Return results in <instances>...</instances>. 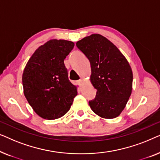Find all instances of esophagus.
Returning a JSON list of instances; mask_svg holds the SVG:
<instances>
[{"instance_id": "obj_1", "label": "esophagus", "mask_w": 160, "mask_h": 160, "mask_svg": "<svg viewBox=\"0 0 160 160\" xmlns=\"http://www.w3.org/2000/svg\"><path fill=\"white\" fill-rule=\"evenodd\" d=\"M77 84L79 85V86H82V84H83V79H79L77 81Z\"/></svg>"}]
</instances>
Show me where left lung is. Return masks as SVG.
Masks as SVG:
<instances>
[{
  "instance_id": "1",
  "label": "left lung",
  "mask_w": 160,
  "mask_h": 160,
  "mask_svg": "<svg viewBox=\"0 0 160 160\" xmlns=\"http://www.w3.org/2000/svg\"><path fill=\"white\" fill-rule=\"evenodd\" d=\"M91 65L90 80L97 93L89 105L105 119L119 116L132 92V72L118 48L104 36L92 34L76 43Z\"/></svg>"
}]
</instances>
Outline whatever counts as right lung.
<instances>
[{"label": "right lung", "mask_w": 160, "mask_h": 160, "mask_svg": "<svg viewBox=\"0 0 160 160\" xmlns=\"http://www.w3.org/2000/svg\"><path fill=\"white\" fill-rule=\"evenodd\" d=\"M73 47L72 41H47L36 50L24 70V94L35 112L43 119L64 116L77 95L64 63Z\"/></svg>", "instance_id": "obj_1"}]
</instances>
